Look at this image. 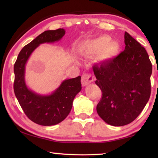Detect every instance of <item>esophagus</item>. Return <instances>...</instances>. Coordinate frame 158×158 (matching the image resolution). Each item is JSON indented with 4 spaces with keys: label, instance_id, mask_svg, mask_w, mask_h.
Returning <instances> with one entry per match:
<instances>
[{
    "label": "esophagus",
    "instance_id": "obj_1",
    "mask_svg": "<svg viewBox=\"0 0 158 158\" xmlns=\"http://www.w3.org/2000/svg\"><path fill=\"white\" fill-rule=\"evenodd\" d=\"M94 80V77L93 75L89 74H84L81 76V84L84 86L89 85Z\"/></svg>",
    "mask_w": 158,
    "mask_h": 158
}]
</instances>
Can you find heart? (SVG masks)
Listing matches in <instances>:
<instances>
[{
  "label": "heart",
  "instance_id": "b5f03b06",
  "mask_svg": "<svg viewBox=\"0 0 158 158\" xmlns=\"http://www.w3.org/2000/svg\"><path fill=\"white\" fill-rule=\"evenodd\" d=\"M110 40L109 36L102 35L87 42L85 44V52L89 53H98L102 51V55L105 59L114 57L118 52L119 46L116 42Z\"/></svg>",
  "mask_w": 158,
  "mask_h": 158
}]
</instances>
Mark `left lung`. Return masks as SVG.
Segmentation results:
<instances>
[{"label": "left lung", "mask_w": 158, "mask_h": 158, "mask_svg": "<svg viewBox=\"0 0 158 158\" xmlns=\"http://www.w3.org/2000/svg\"><path fill=\"white\" fill-rule=\"evenodd\" d=\"M125 49L112 59L93 67L102 97L99 116L113 126L132 123L145 107L151 95L152 64L145 48L125 33Z\"/></svg>", "instance_id": "8db88e82"}]
</instances>
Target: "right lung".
<instances>
[{
    "instance_id": "obj_1",
    "label": "right lung",
    "mask_w": 158,
    "mask_h": 158,
    "mask_svg": "<svg viewBox=\"0 0 158 158\" xmlns=\"http://www.w3.org/2000/svg\"><path fill=\"white\" fill-rule=\"evenodd\" d=\"M65 34V31L59 28L39 35L21 50L14 65L16 98L28 118L44 126L56 125L68 116L74 98L81 90V77L64 80L49 95H40L29 89L26 84V64L40 44L59 41Z\"/></svg>"
}]
</instances>
